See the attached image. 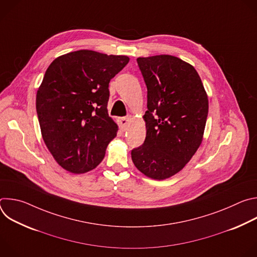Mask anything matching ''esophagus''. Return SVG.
<instances>
[{
    "mask_svg": "<svg viewBox=\"0 0 257 257\" xmlns=\"http://www.w3.org/2000/svg\"><path fill=\"white\" fill-rule=\"evenodd\" d=\"M130 120H131L130 116H129V117H122V118H119V119H118V123H119V125H120V128H121L123 131L126 130V128H127L128 124H129V122H130Z\"/></svg>",
    "mask_w": 257,
    "mask_h": 257,
    "instance_id": "34e87169",
    "label": "esophagus"
}]
</instances>
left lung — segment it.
<instances>
[{"instance_id": "8db88e82", "label": "left lung", "mask_w": 257, "mask_h": 257, "mask_svg": "<svg viewBox=\"0 0 257 257\" xmlns=\"http://www.w3.org/2000/svg\"><path fill=\"white\" fill-rule=\"evenodd\" d=\"M148 87L146 137L132 150L135 167L164 180L180 172L200 146L208 98L195 68L171 55L137 58Z\"/></svg>"}]
</instances>
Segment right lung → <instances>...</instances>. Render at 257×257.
I'll return each instance as SVG.
<instances>
[{
	"mask_svg": "<svg viewBox=\"0 0 257 257\" xmlns=\"http://www.w3.org/2000/svg\"><path fill=\"white\" fill-rule=\"evenodd\" d=\"M127 56L80 50L55 59L36 93L42 136L66 171L96 168L118 132L108 117V83L128 64Z\"/></svg>",
	"mask_w": 257,
	"mask_h": 257,
	"instance_id": "1",
	"label": "right lung"
}]
</instances>
